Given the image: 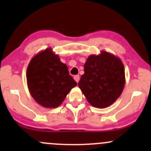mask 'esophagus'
Masks as SVG:
<instances>
[{
  "instance_id": "1",
  "label": "esophagus",
  "mask_w": 151,
  "mask_h": 151,
  "mask_svg": "<svg viewBox=\"0 0 151 151\" xmlns=\"http://www.w3.org/2000/svg\"><path fill=\"white\" fill-rule=\"evenodd\" d=\"M74 80H75L76 82H77V83H79V81H80V76L79 75H76V76H74Z\"/></svg>"
}]
</instances>
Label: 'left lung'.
Listing matches in <instances>:
<instances>
[{
    "instance_id": "obj_1",
    "label": "left lung",
    "mask_w": 151,
    "mask_h": 151,
    "mask_svg": "<svg viewBox=\"0 0 151 151\" xmlns=\"http://www.w3.org/2000/svg\"><path fill=\"white\" fill-rule=\"evenodd\" d=\"M125 69L118 57L106 51L91 55L84 65V74L78 83L93 106L106 108L113 104L124 88Z\"/></svg>"
}]
</instances>
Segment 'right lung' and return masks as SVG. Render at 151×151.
Segmentation results:
<instances>
[{
    "instance_id": "add662e5",
    "label": "right lung",
    "mask_w": 151,
    "mask_h": 151,
    "mask_svg": "<svg viewBox=\"0 0 151 151\" xmlns=\"http://www.w3.org/2000/svg\"><path fill=\"white\" fill-rule=\"evenodd\" d=\"M26 78L31 96L45 108L60 106L69 91L77 85L69 74L68 67L50 47L30 60Z\"/></svg>"
}]
</instances>
